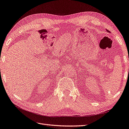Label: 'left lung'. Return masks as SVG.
I'll list each match as a JSON object with an SVG mask.
<instances>
[{
  "instance_id": "obj_1",
  "label": "left lung",
  "mask_w": 129,
  "mask_h": 129,
  "mask_svg": "<svg viewBox=\"0 0 129 129\" xmlns=\"http://www.w3.org/2000/svg\"><path fill=\"white\" fill-rule=\"evenodd\" d=\"M106 30H107V31L108 32H110V31H108V29H106Z\"/></svg>"
}]
</instances>
